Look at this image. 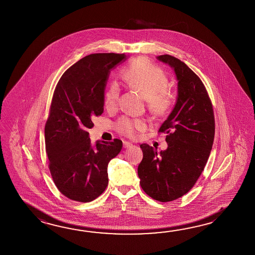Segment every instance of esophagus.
Returning <instances> with one entry per match:
<instances>
[{"label":"esophagus","instance_id":"34e87169","mask_svg":"<svg viewBox=\"0 0 255 255\" xmlns=\"http://www.w3.org/2000/svg\"><path fill=\"white\" fill-rule=\"evenodd\" d=\"M131 146H132V144H131L130 142H129V141H124V148H125V149L130 148Z\"/></svg>","mask_w":255,"mask_h":255}]
</instances>
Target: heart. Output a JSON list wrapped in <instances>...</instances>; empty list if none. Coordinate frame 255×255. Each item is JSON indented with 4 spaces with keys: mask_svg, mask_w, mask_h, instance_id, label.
Returning a JSON list of instances; mask_svg holds the SVG:
<instances>
[{
    "mask_svg": "<svg viewBox=\"0 0 255 255\" xmlns=\"http://www.w3.org/2000/svg\"><path fill=\"white\" fill-rule=\"evenodd\" d=\"M122 76L130 88L139 92L145 98L148 109L154 116L161 118L171 113L174 100L167 91L169 81L161 68L145 58H138L125 68ZM119 97V86L113 83L104 94L105 108L115 110ZM116 127L121 134L134 138L138 131L145 130L147 125L144 120L123 117L118 121Z\"/></svg>",
    "mask_w": 255,
    "mask_h": 255,
    "instance_id": "obj_1",
    "label": "heart"
}]
</instances>
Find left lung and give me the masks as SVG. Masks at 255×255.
Masks as SVG:
<instances>
[{"instance_id":"obj_1","label":"left lung","mask_w":255,"mask_h":255,"mask_svg":"<svg viewBox=\"0 0 255 255\" xmlns=\"http://www.w3.org/2000/svg\"><path fill=\"white\" fill-rule=\"evenodd\" d=\"M157 59L174 70L178 96L172 113L158 132L166 133L168 148L160 152L142 143L138 166L142 190L161 203L186 194L202 174L213 147V104L201 79L185 63L169 54Z\"/></svg>"}]
</instances>
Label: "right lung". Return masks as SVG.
Wrapping results in <instances>:
<instances>
[{
  "label": "right lung",
  "mask_w": 255,
  "mask_h": 255,
  "mask_svg": "<svg viewBox=\"0 0 255 255\" xmlns=\"http://www.w3.org/2000/svg\"><path fill=\"white\" fill-rule=\"evenodd\" d=\"M125 54H90L63 73L52 96L44 128L49 169L64 196L80 203L99 197L108 185L107 167L123 142L91 143L89 129L104 113V90L110 71Z\"/></svg>",
  "instance_id": "add662e5"
}]
</instances>
